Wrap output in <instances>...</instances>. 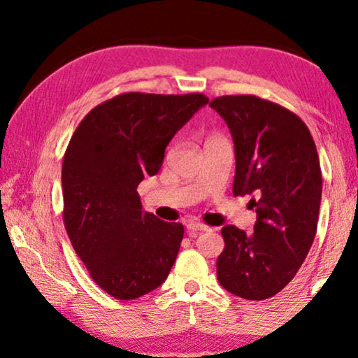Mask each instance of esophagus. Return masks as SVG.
Returning a JSON list of instances; mask_svg holds the SVG:
<instances>
[{
	"label": "esophagus",
	"instance_id": "1",
	"mask_svg": "<svg viewBox=\"0 0 358 358\" xmlns=\"http://www.w3.org/2000/svg\"><path fill=\"white\" fill-rule=\"evenodd\" d=\"M208 229H210V228L207 227V224H203V223H197V222H190V223H187V233H189L190 238H195L199 233L208 231Z\"/></svg>",
	"mask_w": 358,
	"mask_h": 358
}]
</instances>
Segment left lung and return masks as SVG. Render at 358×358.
Wrapping results in <instances>:
<instances>
[{
    "instance_id": "left-lung-1",
    "label": "left lung",
    "mask_w": 358,
    "mask_h": 358,
    "mask_svg": "<svg viewBox=\"0 0 358 358\" xmlns=\"http://www.w3.org/2000/svg\"><path fill=\"white\" fill-rule=\"evenodd\" d=\"M234 141L233 194L252 195L254 233L222 228L220 285L246 300L283 290L305 262L316 236L322 192L315 140L300 117L257 96H222L210 102Z\"/></svg>"
}]
</instances>
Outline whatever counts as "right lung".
I'll list each match as a JSON object with an SVG mask.
<instances>
[{
    "label": "right lung",
    "instance_id": "add662e5",
    "mask_svg": "<svg viewBox=\"0 0 358 358\" xmlns=\"http://www.w3.org/2000/svg\"><path fill=\"white\" fill-rule=\"evenodd\" d=\"M208 102L192 94L124 92L80 122L62 166L63 222L92 280L117 300L169 275L184 227L143 212L136 187L161 169L176 131Z\"/></svg>",
    "mask_w": 358,
    "mask_h": 358
}]
</instances>
